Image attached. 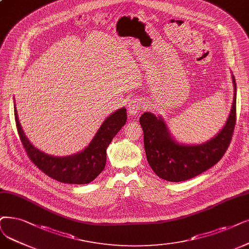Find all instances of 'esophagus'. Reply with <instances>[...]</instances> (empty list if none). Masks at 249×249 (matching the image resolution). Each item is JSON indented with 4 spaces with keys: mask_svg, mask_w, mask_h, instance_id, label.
<instances>
[{
    "mask_svg": "<svg viewBox=\"0 0 249 249\" xmlns=\"http://www.w3.org/2000/svg\"><path fill=\"white\" fill-rule=\"evenodd\" d=\"M143 107L144 102L141 99H133V100H130L127 103V111L131 115H137L138 113H140Z\"/></svg>",
    "mask_w": 249,
    "mask_h": 249,
    "instance_id": "esophagus-1",
    "label": "esophagus"
}]
</instances>
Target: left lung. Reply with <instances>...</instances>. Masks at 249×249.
<instances>
[{"mask_svg": "<svg viewBox=\"0 0 249 249\" xmlns=\"http://www.w3.org/2000/svg\"><path fill=\"white\" fill-rule=\"evenodd\" d=\"M234 97L231 112L222 130L211 140L199 145H185L172 137L161 116L145 112L140 117L144 147L149 165L168 182L192 178L213 166L224 156L231 143L236 124V82L232 75Z\"/></svg>", "mask_w": 249, "mask_h": 249, "instance_id": "1", "label": "left lung"}]
</instances>
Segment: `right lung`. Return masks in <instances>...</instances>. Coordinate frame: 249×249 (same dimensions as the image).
<instances>
[{
	"label": "right lung",
	"instance_id": "1",
	"mask_svg": "<svg viewBox=\"0 0 249 249\" xmlns=\"http://www.w3.org/2000/svg\"><path fill=\"white\" fill-rule=\"evenodd\" d=\"M14 114L19 138L35 165L58 182L76 185L92 182L104 170L106 149L126 122V109L123 107L105 119L91 143L82 152L66 157H56L38 150L28 141L18 121L15 104Z\"/></svg>",
	"mask_w": 249,
	"mask_h": 249
}]
</instances>
